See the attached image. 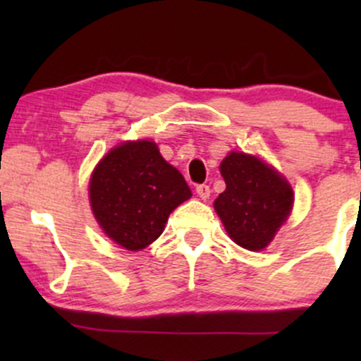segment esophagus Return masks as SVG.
Listing matches in <instances>:
<instances>
[{
	"mask_svg": "<svg viewBox=\"0 0 361 361\" xmlns=\"http://www.w3.org/2000/svg\"><path fill=\"white\" fill-rule=\"evenodd\" d=\"M195 190H197V195L202 198V200H207V198L210 197V186L209 185H198Z\"/></svg>",
	"mask_w": 361,
	"mask_h": 361,
	"instance_id": "esophagus-1",
	"label": "esophagus"
}]
</instances>
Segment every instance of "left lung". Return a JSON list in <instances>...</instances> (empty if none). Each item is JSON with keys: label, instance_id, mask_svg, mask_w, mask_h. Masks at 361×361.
<instances>
[{"label": "left lung", "instance_id": "1", "mask_svg": "<svg viewBox=\"0 0 361 361\" xmlns=\"http://www.w3.org/2000/svg\"><path fill=\"white\" fill-rule=\"evenodd\" d=\"M226 190L215 198L227 234L250 251H261L271 243L293 205L292 186L259 157L229 152L221 163Z\"/></svg>", "mask_w": 361, "mask_h": 361}]
</instances>
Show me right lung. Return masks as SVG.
I'll return each instance as SVG.
<instances>
[{
  "label": "right lung",
  "mask_w": 361,
  "mask_h": 361,
  "mask_svg": "<svg viewBox=\"0 0 361 361\" xmlns=\"http://www.w3.org/2000/svg\"><path fill=\"white\" fill-rule=\"evenodd\" d=\"M190 197L185 178L164 161L152 140H128L114 147L90 180L94 219L111 241L128 251L156 241L169 214Z\"/></svg>",
  "instance_id": "obj_1"
}]
</instances>
